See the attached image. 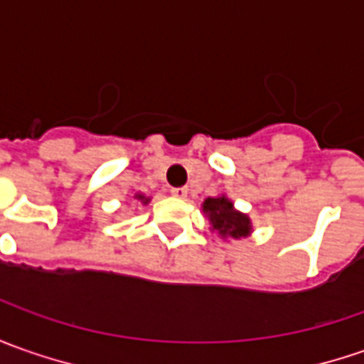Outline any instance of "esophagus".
Segmentation results:
<instances>
[{
	"label": "esophagus",
	"mask_w": 364,
	"mask_h": 364,
	"mask_svg": "<svg viewBox=\"0 0 364 364\" xmlns=\"http://www.w3.org/2000/svg\"><path fill=\"white\" fill-rule=\"evenodd\" d=\"M171 195L177 197V199H187L189 189H187V187H173V189H171Z\"/></svg>",
	"instance_id": "1"
}]
</instances>
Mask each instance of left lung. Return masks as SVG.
Wrapping results in <instances>:
<instances>
[{"label": "left lung", "instance_id": "1", "mask_svg": "<svg viewBox=\"0 0 364 364\" xmlns=\"http://www.w3.org/2000/svg\"><path fill=\"white\" fill-rule=\"evenodd\" d=\"M201 209L209 220L211 232H215L221 240H242L254 232V225L247 213L235 209L233 201L228 195L207 197L201 203Z\"/></svg>", "mask_w": 364, "mask_h": 364}]
</instances>
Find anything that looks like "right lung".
<instances>
[{
    "label": "right lung",
    "mask_w": 364,
    "mask_h": 364,
    "mask_svg": "<svg viewBox=\"0 0 364 364\" xmlns=\"http://www.w3.org/2000/svg\"><path fill=\"white\" fill-rule=\"evenodd\" d=\"M132 197H134V199H136V201H141V203H143V205H146V203H149V201H151V197H146V195L141 193V191H136V193L132 195Z\"/></svg>",
    "instance_id": "add662e5"
}]
</instances>
